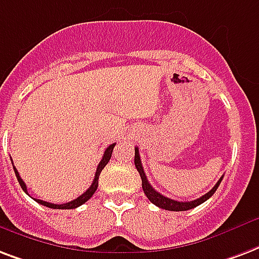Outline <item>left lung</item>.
I'll return each instance as SVG.
<instances>
[{
  "mask_svg": "<svg viewBox=\"0 0 259 259\" xmlns=\"http://www.w3.org/2000/svg\"><path fill=\"white\" fill-rule=\"evenodd\" d=\"M134 164H136V168L140 172V177H141V182H143V190L145 193V195L148 197V200L151 201L152 204H155L156 206H159L161 209H165V210H172V212H182V210H189V209H193L195 206H198L202 202H205L206 200H209L214 191L217 190L219 185L222 183L223 177L217 181V183L213 186L212 190H209L206 194H204L200 198H197L194 201H186V202H182V201H175L171 200L168 197H164L163 194H160L159 191H156L153 187L151 186V183L148 182L147 177H145V172H144L143 164H141V159H140V152H138V148H134Z\"/></svg>",
  "mask_w": 259,
  "mask_h": 259,
  "instance_id": "left-lung-1",
  "label": "left lung"
}]
</instances>
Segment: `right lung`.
Instances as JSON below:
<instances>
[{"instance_id":"right-lung-1","label":"right lung","mask_w":259,"mask_h":259,"mask_svg":"<svg viewBox=\"0 0 259 259\" xmlns=\"http://www.w3.org/2000/svg\"><path fill=\"white\" fill-rule=\"evenodd\" d=\"M114 147H115V144H111L110 147H107V149L104 151V155L103 157H102V160H100V163H99L98 168H96V172H95V178H94V182H92V185L90 186V189L85 191V193H82L80 197H77V198H74L73 201H70V202H66V204H50V202H46V201H42V200H36V198H33V200L36 201L37 204L43 205V206H47V208H53V209H74V208H78L80 205L85 204L87 201L90 200L91 197L94 195V193L96 191V189H98V183H99V175H100V172H102V169L106 167V164H107L108 161H110V159H111V155H112V149H114ZM13 169H15V174H16V178H17V181H19L20 186H21V189L28 194V191H27V186H25L24 181L21 179V177H20L19 171L16 169V167L13 165Z\"/></svg>"}]
</instances>
